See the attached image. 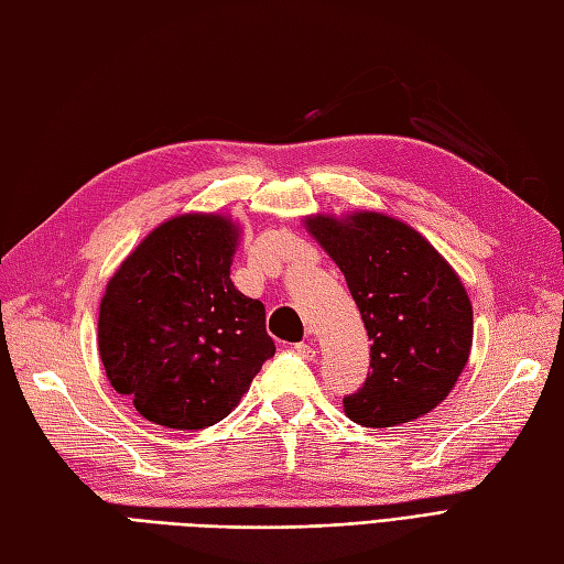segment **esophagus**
<instances>
[{
	"mask_svg": "<svg viewBox=\"0 0 564 564\" xmlns=\"http://www.w3.org/2000/svg\"><path fill=\"white\" fill-rule=\"evenodd\" d=\"M294 351H296L299 356H304V359H313V356H315L313 341H299V345H294Z\"/></svg>",
	"mask_w": 564,
	"mask_h": 564,
	"instance_id": "1",
	"label": "esophagus"
}]
</instances>
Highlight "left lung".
Listing matches in <instances>:
<instances>
[{
  "mask_svg": "<svg viewBox=\"0 0 564 564\" xmlns=\"http://www.w3.org/2000/svg\"><path fill=\"white\" fill-rule=\"evenodd\" d=\"M306 229L345 274L373 341V370L345 397L347 416L390 429L429 414L471 351L474 311L457 272L416 229L380 213L315 215Z\"/></svg>",
  "mask_w": 564,
  "mask_h": 564,
  "instance_id": "1",
  "label": "left lung"
}]
</instances>
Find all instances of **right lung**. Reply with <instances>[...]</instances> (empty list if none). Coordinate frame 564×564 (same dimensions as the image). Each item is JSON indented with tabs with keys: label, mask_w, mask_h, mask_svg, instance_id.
I'll use <instances>...</instances> for the list:
<instances>
[{
	"label": "right lung",
	"mask_w": 564,
	"mask_h": 564,
	"mask_svg": "<svg viewBox=\"0 0 564 564\" xmlns=\"http://www.w3.org/2000/svg\"><path fill=\"white\" fill-rule=\"evenodd\" d=\"M237 239L223 215H178L107 282L100 359L143 419L178 431L223 421L274 354L265 306L229 280Z\"/></svg>",
	"instance_id": "add662e5"
}]
</instances>
